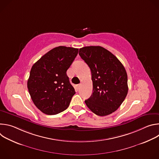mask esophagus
<instances>
[{
	"label": "esophagus",
	"instance_id": "1",
	"mask_svg": "<svg viewBox=\"0 0 159 159\" xmlns=\"http://www.w3.org/2000/svg\"><path fill=\"white\" fill-rule=\"evenodd\" d=\"M80 86H81V84H78V85H77V89H80Z\"/></svg>",
	"mask_w": 159,
	"mask_h": 159
}]
</instances>
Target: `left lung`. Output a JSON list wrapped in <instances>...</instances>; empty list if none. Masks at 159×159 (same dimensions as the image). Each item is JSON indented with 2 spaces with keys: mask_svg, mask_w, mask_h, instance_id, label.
<instances>
[{
  "mask_svg": "<svg viewBox=\"0 0 159 159\" xmlns=\"http://www.w3.org/2000/svg\"><path fill=\"white\" fill-rule=\"evenodd\" d=\"M79 54L88 65L92 75L93 93L85 101L94 114L104 116L116 111L128 90V77L121 61L99 46L85 47Z\"/></svg>",
  "mask_w": 159,
  "mask_h": 159,
  "instance_id": "left-lung-1",
  "label": "left lung"
}]
</instances>
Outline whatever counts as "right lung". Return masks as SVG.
<instances>
[{"instance_id": "obj_1", "label": "right lung", "mask_w": 159, "mask_h": 159, "mask_svg": "<svg viewBox=\"0 0 159 159\" xmlns=\"http://www.w3.org/2000/svg\"><path fill=\"white\" fill-rule=\"evenodd\" d=\"M78 48H53L32 66L28 89L34 105L43 113L53 115L69 107L75 89L66 70L78 54Z\"/></svg>"}]
</instances>
